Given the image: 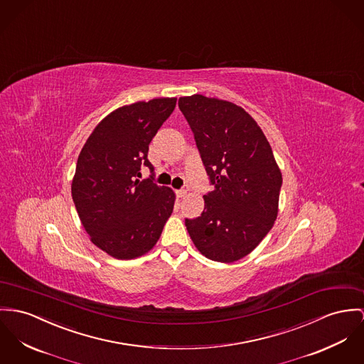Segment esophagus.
<instances>
[{
	"instance_id": "1",
	"label": "esophagus",
	"mask_w": 364,
	"mask_h": 364,
	"mask_svg": "<svg viewBox=\"0 0 364 364\" xmlns=\"http://www.w3.org/2000/svg\"><path fill=\"white\" fill-rule=\"evenodd\" d=\"M176 196H177V198H184V196H187V191L186 190H177Z\"/></svg>"
}]
</instances>
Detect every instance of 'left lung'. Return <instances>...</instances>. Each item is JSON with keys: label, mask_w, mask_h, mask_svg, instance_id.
Segmentation results:
<instances>
[{"label": "left lung", "mask_w": 364, "mask_h": 364, "mask_svg": "<svg viewBox=\"0 0 364 364\" xmlns=\"http://www.w3.org/2000/svg\"><path fill=\"white\" fill-rule=\"evenodd\" d=\"M178 108L213 186L200 216L186 219V227L208 259L240 260L277 219L282 176L272 146L251 114L232 102L194 94L181 97Z\"/></svg>", "instance_id": "1"}]
</instances>
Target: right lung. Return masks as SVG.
<instances>
[{"instance_id":"right-lung-1","label":"right lung","mask_w":364,"mask_h":364,"mask_svg":"<svg viewBox=\"0 0 364 364\" xmlns=\"http://www.w3.org/2000/svg\"><path fill=\"white\" fill-rule=\"evenodd\" d=\"M177 98H155L117 108L94 129L79 155L72 198L94 245L116 259L151 251L174 206V193L154 183L149 142ZM153 174L139 181L140 168Z\"/></svg>"}]
</instances>
